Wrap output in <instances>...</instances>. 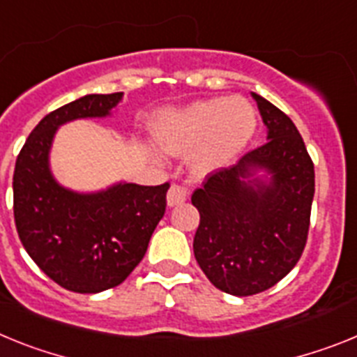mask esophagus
Segmentation results:
<instances>
[{
	"label": "esophagus",
	"mask_w": 357,
	"mask_h": 357,
	"mask_svg": "<svg viewBox=\"0 0 357 357\" xmlns=\"http://www.w3.org/2000/svg\"><path fill=\"white\" fill-rule=\"evenodd\" d=\"M188 196H190V188H188L187 185H183V183H174V185L169 188L167 203H169V206H174V204L183 203Z\"/></svg>",
	"instance_id": "1"
}]
</instances>
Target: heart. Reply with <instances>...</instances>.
Returning <instances> with one entry per match:
<instances>
[{
  "label": "heart",
  "instance_id": "b5f03b06",
  "mask_svg": "<svg viewBox=\"0 0 357 357\" xmlns=\"http://www.w3.org/2000/svg\"><path fill=\"white\" fill-rule=\"evenodd\" d=\"M154 138L167 154L196 149L194 170L206 174L230 165L257 131V109L244 97L199 100L161 113L153 126Z\"/></svg>",
  "mask_w": 357,
  "mask_h": 357
}]
</instances>
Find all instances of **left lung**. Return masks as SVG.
Returning <instances> with one entry per match:
<instances>
[{"mask_svg": "<svg viewBox=\"0 0 357 357\" xmlns=\"http://www.w3.org/2000/svg\"><path fill=\"white\" fill-rule=\"evenodd\" d=\"M268 127V142L237 165L204 178L192 194L199 210L194 255L217 289L252 296L273 287L296 266L307 243L314 165L293 120L253 93ZM257 168L269 185L248 180Z\"/></svg>", "mask_w": 357, "mask_h": 357, "instance_id": "left-lung-1", "label": "left lung"}]
</instances>
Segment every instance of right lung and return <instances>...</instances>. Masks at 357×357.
Masks as SVG:
<instances>
[{
	"mask_svg": "<svg viewBox=\"0 0 357 357\" xmlns=\"http://www.w3.org/2000/svg\"><path fill=\"white\" fill-rule=\"evenodd\" d=\"M122 93L86 95L52 111L33 127L14 170V221L24 250L45 275L73 293H100L122 284L140 264L165 213L170 183H123L80 196L59 187L48 151L61 123L105 116Z\"/></svg>",
	"mask_w": 357,
	"mask_h": 357,
	"instance_id": "1",
	"label": "right lung"
}]
</instances>
